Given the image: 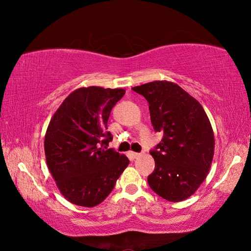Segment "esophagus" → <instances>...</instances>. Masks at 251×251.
<instances>
[{"label": "esophagus", "mask_w": 251, "mask_h": 251, "mask_svg": "<svg viewBox=\"0 0 251 251\" xmlns=\"http://www.w3.org/2000/svg\"><path fill=\"white\" fill-rule=\"evenodd\" d=\"M129 156L131 158H137V157L141 156V154H138V152H135V151H129Z\"/></svg>", "instance_id": "34e87169"}]
</instances>
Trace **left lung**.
<instances>
[{"label": "left lung", "instance_id": "left-lung-1", "mask_svg": "<svg viewBox=\"0 0 251 251\" xmlns=\"http://www.w3.org/2000/svg\"><path fill=\"white\" fill-rule=\"evenodd\" d=\"M150 104L151 121L163 139L151 151L155 169L148 185L168 201H185L196 192L209 172L215 150L214 131L201 103L168 80L131 88Z\"/></svg>", "mask_w": 251, "mask_h": 251}]
</instances>
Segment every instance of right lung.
<instances>
[{
    "label": "right lung",
    "mask_w": 251,
    "mask_h": 251,
    "mask_svg": "<svg viewBox=\"0 0 251 251\" xmlns=\"http://www.w3.org/2000/svg\"><path fill=\"white\" fill-rule=\"evenodd\" d=\"M123 88L80 87L72 92L50 120L44 139L46 164L70 202L94 207L112 192L129 160L112 148L110 110Z\"/></svg>",
    "instance_id": "right-lung-1"
}]
</instances>
